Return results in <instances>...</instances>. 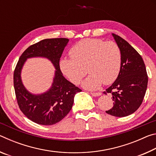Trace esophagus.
Segmentation results:
<instances>
[{"label": "esophagus", "mask_w": 156, "mask_h": 156, "mask_svg": "<svg viewBox=\"0 0 156 156\" xmlns=\"http://www.w3.org/2000/svg\"><path fill=\"white\" fill-rule=\"evenodd\" d=\"M91 94L93 96H99L101 95V93L100 92H91Z\"/></svg>", "instance_id": "34e87169"}]
</instances>
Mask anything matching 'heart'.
Returning a JSON list of instances; mask_svg holds the SVG:
<instances>
[{"instance_id": "b5f03b06", "label": "heart", "mask_w": 156, "mask_h": 156, "mask_svg": "<svg viewBox=\"0 0 156 156\" xmlns=\"http://www.w3.org/2000/svg\"><path fill=\"white\" fill-rule=\"evenodd\" d=\"M71 58L60 61L62 72L73 84H78L87 72L83 87L90 90L98 89L102 83H112L119 74L122 54L113 41L86 38L75 44L69 52Z\"/></svg>"}]
</instances>
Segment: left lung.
Returning a JSON list of instances; mask_svg holds the SVG:
<instances>
[{
    "label": "left lung",
    "instance_id": "obj_1",
    "mask_svg": "<svg viewBox=\"0 0 156 156\" xmlns=\"http://www.w3.org/2000/svg\"><path fill=\"white\" fill-rule=\"evenodd\" d=\"M122 54L119 74L115 81L104 92L112 94L113 106L106 113L115 117H125L134 113L140 106L148 83L143 59L128 42L112 34Z\"/></svg>",
    "mask_w": 156,
    "mask_h": 156
}]
</instances>
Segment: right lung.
<instances>
[{"label":"right lung","instance_id":"obj_1","mask_svg":"<svg viewBox=\"0 0 156 156\" xmlns=\"http://www.w3.org/2000/svg\"><path fill=\"white\" fill-rule=\"evenodd\" d=\"M68 42L65 38L42 40L29 47L16 66L14 86L18 107L26 117L38 125H52L62 120L72 109L75 95L82 91L63 76L60 69V58ZM32 57H47L57 69L52 87L40 95L30 93L20 78L25 60Z\"/></svg>","mask_w":156,"mask_h":156}]
</instances>
